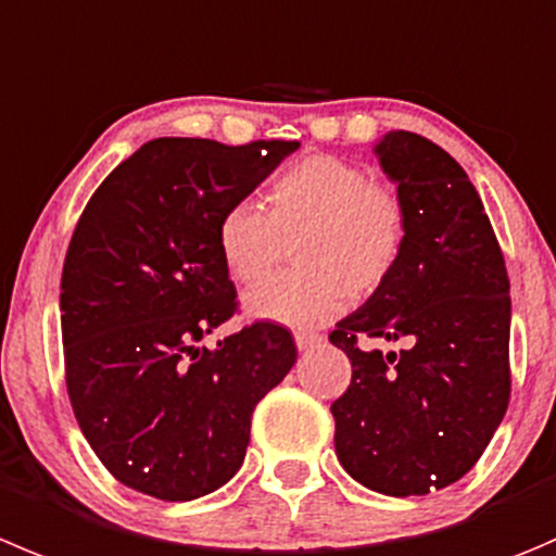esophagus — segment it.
<instances>
[{"label":"esophagus","instance_id":"34e87169","mask_svg":"<svg viewBox=\"0 0 556 556\" xmlns=\"http://www.w3.org/2000/svg\"><path fill=\"white\" fill-rule=\"evenodd\" d=\"M295 344H299V350H306V348H315V344L323 342V337L317 331H304V328H299V331L293 333Z\"/></svg>","mask_w":556,"mask_h":556}]
</instances>
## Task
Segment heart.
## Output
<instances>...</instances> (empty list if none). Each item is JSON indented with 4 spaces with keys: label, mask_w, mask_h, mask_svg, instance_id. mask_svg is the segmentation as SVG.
<instances>
[{
    "label": "heart",
    "mask_w": 556,
    "mask_h": 556,
    "mask_svg": "<svg viewBox=\"0 0 556 556\" xmlns=\"http://www.w3.org/2000/svg\"><path fill=\"white\" fill-rule=\"evenodd\" d=\"M266 212L230 203L217 223V250L230 279L255 285L282 263L295 268L247 293L257 320L320 326L369 299L396 271L407 247V203L361 165L309 154L279 170L266 187Z\"/></svg>",
    "instance_id": "1"
}]
</instances>
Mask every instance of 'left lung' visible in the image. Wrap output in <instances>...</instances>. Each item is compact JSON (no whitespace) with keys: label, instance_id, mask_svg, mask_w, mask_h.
<instances>
[{"label":"left lung","instance_id":"left-lung-1","mask_svg":"<svg viewBox=\"0 0 556 556\" xmlns=\"http://www.w3.org/2000/svg\"><path fill=\"white\" fill-rule=\"evenodd\" d=\"M407 203L396 271L328 339L353 364L331 404L337 456L366 489L429 494L476 467L510 399V282L483 203L462 165L424 135L375 147ZM358 338L404 341L399 354Z\"/></svg>","mask_w":556,"mask_h":556}]
</instances>
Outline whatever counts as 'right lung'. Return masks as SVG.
Listing matches in <instances>:
<instances>
[{"label":"right lung","mask_w":556,"mask_h":556,"mask_svg":"<svg viewBox=\"0 0 556 556\" xmlns=\"http://www.w3.org/2000/svg\"><path fill=\"white\" fill-rule=\"evenodd\" d=\"M295 149L154 138L75 225L59 295L64 380L86 443L135 492L187 503L228 483L255 404L295 364L293 333L271 320L198 348L239 309L219 217Z\"/></svg>","instance_id":"right-lung-1"}]
</instances>
